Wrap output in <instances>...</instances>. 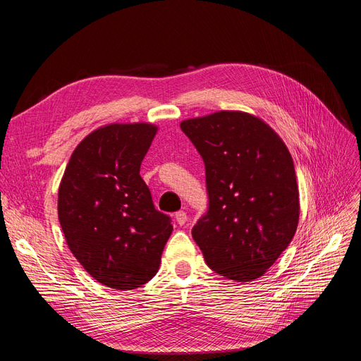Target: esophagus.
<instances>
[{"label":"esophagus","mask_w":361,"mask_h":361,"mask_svg":"<svg viewBox=\"0 0 361 361\" xmlns=\"http://www.w3.org/2000/svg\"><path fill=\"white\" fill-rule=\"evenodd\" d=\"M174 218H176V221H178L179 226H183L188 220V215L185 211H179V212H176V215H174Z\"/></svg>","instance_id":"obj_1"}]
</instances>
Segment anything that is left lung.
<instances>
[{"label":"left lung","mask_w":361,"mask_h":361,"mask_svg":"<svg viewBox=\"0 0 361 361\" xmlns=\"http://www.w3.org/2000/svg\"><path fill=\"white\" fill-rule=\"evenodd\" d=\"M180 129L203 158L207 212L192 227L207 267L231 280L264 276L297 232L300 197L286 145L244 111L187 118Z\"/></svg>","instance_id":"obj_1"}]
</instances>
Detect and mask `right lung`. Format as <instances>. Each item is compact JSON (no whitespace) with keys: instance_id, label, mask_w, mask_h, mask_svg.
Listing matches in <instances>:
<instances>
[{"instance_id":"right-lung-1","label":"right lung","mask_w":361,"mask_h":361,"mask_svg":"<svg viewBox=\"0 0 361 361\" xmlns=\"http://www.w3.org/2000/svg\"><path fill=\"white\" fill-rule=\"evenodd\" d=\"M152 123H110L76 146L59 188V220L72 255L102 285L130 290L154 277L173 232L140 176Z\"/></svg>"}]
</instances>
